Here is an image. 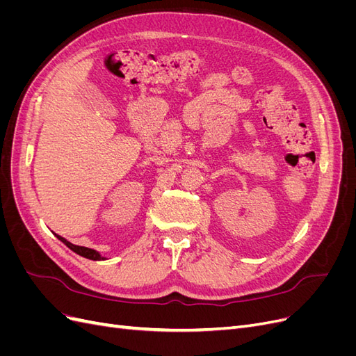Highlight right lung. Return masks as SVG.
Returning a JSON list of instances; mask_svg holds the SVG:
<instances>
[{"label": "right lung", "instance_id": "right-lung-1", "mask_svg": "<svg viewBox=\"0 0 356 356\" xmlns=\"http://www.w3.org/2000/svg\"><path fill=\"white\" fill-rule=\"evenodd\" d=\"M56 238H58L60 242L65 243V245L70 248V250H72L75 254H79V255H81V257H84V258H89V260H104V257H101L99 252H96L95 250H90V248L74 245V243L68 242L67 239H63L62 236H58V234H56Z\"/></svg>", "mask_w": 356, "mask_h": 356}]
</instances>
